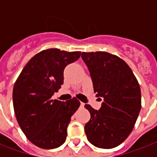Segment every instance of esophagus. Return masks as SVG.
I'll return each instance as SVG.
<instances>
[{
	"label": "esophagus",
	"mask_w": 157,
	"mask_h": 157,
	"mask_svg": "<svg viewBox=\"0 0 157 157\" xmlns=\"http://www.w3.org/2000/svg\"><path fill=\"white\" fill-rule=\"evenodd\" d=\"M84 106H85V103H81V105H80V107H84Z\"/></svg>",
	"instance_id": "obj_1"
}]
</instances>
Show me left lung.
<instances>
[{
    "label": "left lung",
    "mask_w": 157,
    "mask_h": 157,
    "mask_svg": "<svg viewBox=\"0 0 157 157\" xmlns=\"http://www.w3.org/2000/svg\"><path fill=\"white\" fill-rule=\"evenodd\" d=\"M97 97L103 98L100 109L85 107L90 120L85 125L87 139L94 146L110 149L128 138L141 110V90L128 64L107 52H82Z\"/></svg>",
    "instance_id": "1"
}]
</instances>
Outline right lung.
<instances>
[{
	"mask_svg": "<svg viewBox=\"0 0 157 157\" xmlns=\"http://www.w3.org/2000/svg\"><path fill=\"white\" fill-rule=\"evenodd\" d=\"M81 54L59 49L42 50L28 61L13 86L17 121L28 140L38 147L56 148L66 140L71 117L81 103L76 98L61 102L51 97L63 84L64 68Z\"/></svg>",
	"mask_w": 157,
	"mask_h": 157,
	"instance_id": "obj_1",
	"label": "right lung"
}]
</instances>
